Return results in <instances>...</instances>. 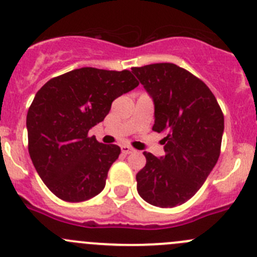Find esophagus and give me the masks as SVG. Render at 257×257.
<instances>
[{"label": "esophagus", "mask_w": 257, "mask_h": 257, "mask_svg": "<svg viewBox=\"0 0 257 257\" xmlns=\"http://www.w3.org/2000/svg\"><path fill=\"white\" fill-rule=\"evenodd\" d=\"M133 152H134V149L131 148V147L121 146V153L123 154H131V153H133Z\"/></svg>", "instance_id": "obj_1"}]
</instances>
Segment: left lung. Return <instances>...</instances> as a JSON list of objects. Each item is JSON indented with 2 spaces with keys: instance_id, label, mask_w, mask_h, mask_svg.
I'll use <instances>...</instances> for the list:
<instances>
[{
  "instance_id": "obj_1",
  "label": "left lung",
  "mask_w": 257,
  "mask_h": 257,
  "mask_svg": "<svg viewBox=\"0 0 257 257\" xmlns=\"http://www.w3.org/2000/svg\"><path fill=\"white\" fill-rule=\"evenodd\" d=\"M154 101L153 131L163 133L166 156L143 152L137 189L158 207L187 202L201 188L221 153L223 113L201 79L171 62L132 68Z\"/></svg>"
}]
</instances>
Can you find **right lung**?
I'll list each match as a JSON object with an SVG mask.
<instances>
[{
  "label": "right lung",
  "mask_w": 257,
  "mask_h": 257,
  "mask_svg": "<svg viewBox=\"0 0 257 257\" xmlns=\"http://www.w3.org/2000/svg\"><path fill=\"white\" fill-rule=\"evenodd\" d=\"M139 85L132 71L81 68L50 79L36 93L26 126L31 161L60 200L81 202L105 187L120 148L89 137L118 96Z\"/></svg>",
  "instance_id": "obj_1"
}]
</instances>
